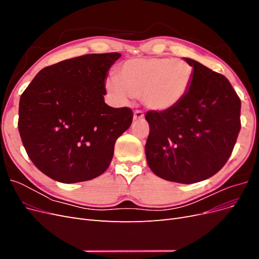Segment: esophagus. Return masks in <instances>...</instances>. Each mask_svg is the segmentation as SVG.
I'll use <instances>...</instances> for the list:
<instances>
[{"label":"esophagus","mask_w":259,"mask_h":259,"mask_svg":"<svg viewBox=\"0 0 259 259\" xmlns=\"http://www.w3.org/2000/svg\"><path fill=\"white\" fill-rule=\"evenodd\" d=\"M144 112L143 111H140V110H136L135 112H134V120L136 121V120H143L144 119Z\"/></svg>","instance_id":"obj_1"}]
</instances>
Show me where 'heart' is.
Masks as SVG:
<instances>
[{"label": "heart", "instance_id": "obj_1", "mask_svg": "<svg viewBox=\"0 0 259 259\" xmlns=\"http://www.w3.org/2000/svg\"><path fill=\"white\" fill-rule=\"evenodd\" d=\"M193 82V68L183 59L132 58L119 68V77L108 76L107 92L119 105L140 97L153 111H168L186 98Z\"/></svg>", "mask_w": 259, "mask_h": 259}]
</instances>
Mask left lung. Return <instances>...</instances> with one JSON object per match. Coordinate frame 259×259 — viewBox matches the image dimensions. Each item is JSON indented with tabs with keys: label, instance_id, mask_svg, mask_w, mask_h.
<instances>
[{
	"label": "left lung",
	"instance_id": "8db88e82",
	"mask_svg": "<svg viewBox=\"0 0 259 259\" xmlns=\"http://www.w3.org/2000/svg\"><path fill=\"white\" fill-rule=\"evenodd\" d=\"M193 82L186 98L168 111H148L147 163L168 182L207 179L228 161L241 128V100L223 74L190 58Z\"/></svg>",
	"mask_w": 259,
	"mask_h": 259
}]
</instances>
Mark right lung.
I'll list each match as a JSON object with an SVG mask.
<instances>
[{
  "instance_id": "1",
  "label": "right lung",
  "mask_w": 259,
  "mask_h": 259,
  "mask_svg": "<svg viewBox=\"0 0 259 259\" xmlns=\"http://www.w3.org/2000/svg\"><path fill=\"white\" fill-rule=\"evenodd\" d=\"M119 53L89 54L38 72L19 100L18 130L30 160L64 184L98 177L133 121L130 108L105 103V80Z\"/></svg>"
}]
</instances>
